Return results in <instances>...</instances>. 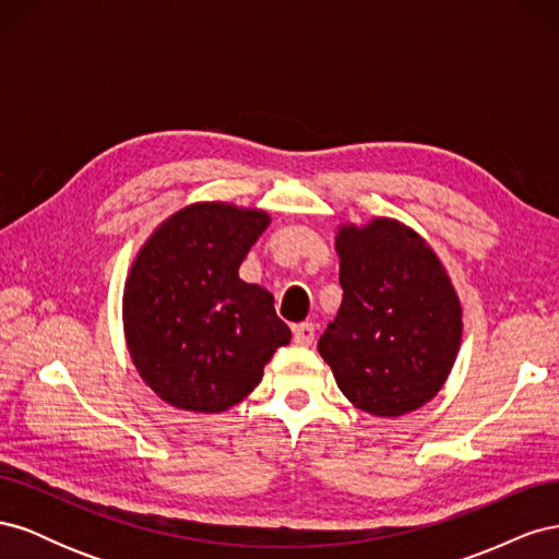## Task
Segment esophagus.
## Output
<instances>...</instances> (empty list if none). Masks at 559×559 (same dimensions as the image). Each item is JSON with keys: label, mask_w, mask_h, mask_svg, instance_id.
<instances>
[{"label": "esophagus", "mask_w": 559, "mask_h": 559, "mask_svg": "<svg viewBox=\"0 0 559 559\" xmlns=\"http://www.w3.org/2000/svg\"><path fill=\"white\" fill-rule=\"evenodd\" d=\"M314 331H317V329H314L312 321H302V324H296V326H294V341H296V345H302V347L312 345Z\"/></svg>", "instance_id": "obj_1"}]
</instances>
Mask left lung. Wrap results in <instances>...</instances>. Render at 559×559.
I'll return each mask as SVG.
<instances>
[{"label": "left lung", "instance_id": "left-lung-1", "mask_svg": "<svg viewBox=\"0 0 559 559\" xmlns=\"http://www.w3.org/2000/svg\"><path fill=\"white\" fill-rule=\"evenodd\" d=\"M343 302L319 337L341 392L357 408L399 417L443 386L462 341V308L441 261L392 218L341 228Z\"/></svg>", "mask_w": 559, "mask_h": 559}]
</instances>
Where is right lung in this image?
<instances>
[{"mask_svg":"<svg viewBox=\"0 0 559 559\" xmlns=\"http://www.w3.org/2000/svg\"><path fill=\"white\" fill-rule=\"evenodd\" d=\"M267 214L224 202L191 205L151 235L126 282L132 361L175 408L222 413L263 378L292 341L273 296L240 280V263Z\"/></svg>","mask_w":559,"mask_h":559,"instance_id":"obj_1","label":"right lung"}]
</instances>
